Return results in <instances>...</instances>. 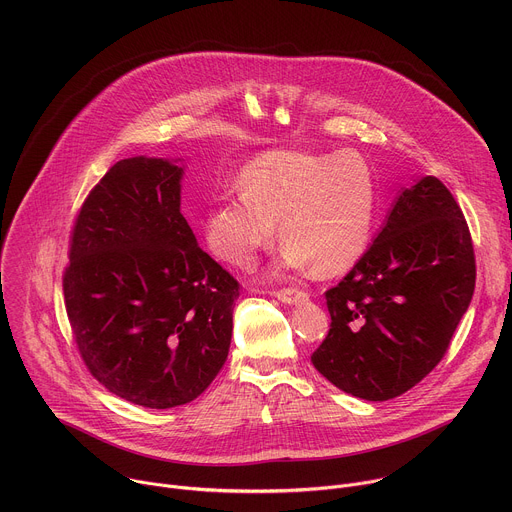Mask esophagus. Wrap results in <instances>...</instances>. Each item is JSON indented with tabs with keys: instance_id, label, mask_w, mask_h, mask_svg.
I'll list each match as a JSON object with an SVG mask.
<instances>
[{
	"instance_id": "34e87169",
	"label": "esophagus",
	"mask_w": 512,
	"mask_h": 512,
	"mask_svg": "<svg viewBox=\"0 0 512 512\" xmlns=\"http://www.w3.org/2000/svg\"><path fill=\"white\" fill-rule=\"evenodd\" d=\"M273 296L283 302V304H302L308 300V294L302 289H296V287H283V289H277L273 291Z\"/></svg>"
}]
</instances>
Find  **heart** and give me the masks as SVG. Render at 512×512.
Segmentation results:
<instances>
[{
	"label": "heart",
	"instance_id": "b5f03b06",
	"mask_svg": "<svg viewBox=\"0 0 512 512\" xmlns=\"http://www.w3.org/2000/svg\"><path fill=\"white\" fill-rule=\"evenodd\" d=\"M243 192L218 202L206 218L216 257L249 267L277 235L281 267L334 275L367 251L375 218V182L360 156L267 152L241 174Z\"/></svg>",
	"mask_w": 512,
	"mask_h": 512
}]
</instances>
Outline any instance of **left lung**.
Listing matches in <instances>:
<instances>
[{
    "instance_id": "obj_1",
    "label": "left lung",
    "mask_w": 512,
    "mask_h": 512,
    "mask_svg": "<svg viewBox=\"0 0 512 512\" xmlns=\"http://www.w3.org/2000/svg\"><path fill=\"white\" fill-rule=\"evenodd\" d=\"M474 285L466 218L452 192L425 176L401 190L373 245L326 291L332 324L314 367L360 399L403 395L444 358Z\"/></svg>"
}]
</instances>
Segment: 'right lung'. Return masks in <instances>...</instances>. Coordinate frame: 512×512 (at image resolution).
Wrapping results in <instances>:
<instances>
[{
	"instance_id": "1",
	"label": "right lung",
	"mask_w": 512,
	"mask_h": 512,
	"mask_svg": "<svg viewBox=\"0 0 512 512\" xmlns=\"http://www.w3.org/2000/svg\"><path fill=\"white\" fill-rule=\"evenodd\" d=\"M184 168L117 162L70 237L64 306L89 373L150 409L194 401L223 369L239 281L206 255L180 212Z\"/></svg>"
}]
</instances>
